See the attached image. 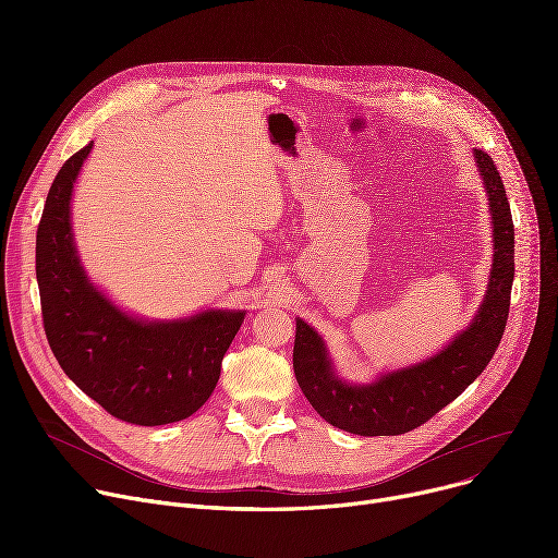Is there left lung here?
<instances>
[{
    "instance_id": "8db88e82",
    "label": "left lung",
    "mask_w": 558,
    "mask_h": 558,
    "mask_svg": "<svg viewBox=\"0 0 558 558\" xmlns=\"http://www.w3.org/2000/svg\"><path fill=\"white\" fill-rule=\"evenodd\" d=\"M473 156L488 201L493 264L484 301L465 330L423 362L385 371L371 383L355 385L337 373L324 337L296 318L294 373L299 387L330 425L357 436H396L414 429L473 385L500 345L513 284V221L490 156L480 149Z\"/></svg>"
}]
</instances>
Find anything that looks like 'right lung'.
<instances>
[{"label":"right lung","mask_w":558,"mask_h":558,"mask_svg":"<svg viewBox=\"0 0 558 558\" xmlns=\"http://www.w3.org/2000/svg\"><path fill=\"white\" fill-rule=\"evenodd\" d=\"M93 146L58 171L36 234L47 341L65 375L110 416L144 427L190 418L213 396L246 310L149 320L104 294L83 269L72 230V192Z\"/></svg>","instance_id":"add662e5"}]
</instances>
